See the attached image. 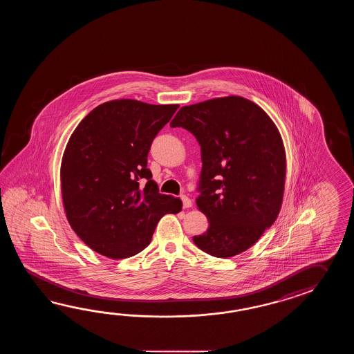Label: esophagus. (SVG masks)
Listing matches in <instances>:
<instances>
[{
	"label": "esophagus",
	"instance_id": "esophagus-1",
	"mask_svg": "<svg viewBox=\"0 0 354 354\" xmlns=\"http://www.w3.org/2000/svg\"><path fill=\"white\" fill-rule=\"evenodd\" d=\"M180 200H182L183 209H188V207H191V206H192V201L188 198L187 196H182V197H180Z\"/></svg>",
	"mask_w": 354,
	"mask_h": 354
}]
</instances>
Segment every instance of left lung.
<instances>
[{
    "instance_id": "left-lung-1",
    "label": "left lung",
    "mask_w": 354,
    "mask_h": 354,
    "mask_svg": "<svg viewBox=\"0 0 354 354\" xmlns=\"http://www.w3.org/2000/svg\"><path fill=\"white\" fill-rule=\"evenodd\" d=\"M201 145L198 210L209 227L194 243L230 258L250 248L279 216L286 153L279 129L262 107L241 96L183 106L171 121Z\"/></svg>"
}]
</instances>
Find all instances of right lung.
<instances>
[{
  "mask_svg": "<svg viewBox=\"0 0 354 354\" xmlns=\"http://www.w3.org/2000/svg\"><path fill=\"white\" fill-rule=\"evenodd\" d=\"M178 107L113 100L95 107L69 138L60 165L63 206L75 233L100 254L136 256L162 216L182 210L180 198L159 194L147 168L153 139Z\"/></svg>",
  "mask_w": 354,
  "mask_h": 354,
  "instance_id": "1",
  "label": "right lung"
}]
</instances>
